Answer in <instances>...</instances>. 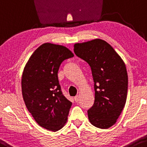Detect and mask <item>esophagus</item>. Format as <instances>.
Masks as SVG:
<instances>
[{
  "instance_id": "34e87169",
  "label": "esophagus",
  "mask_w": 147,
  "mask_h": 147,
  "mask_svg": "<svg viewBox=\"0 0 147 147\" xmlns=\"http://www.w3.org/2000/svg\"><path fill=\"white\" fill-rule=\"evenodd\" d=\"M75 102H78L79 101V95H77V96L75 97Z\"/></svg>"
}]
</instances>
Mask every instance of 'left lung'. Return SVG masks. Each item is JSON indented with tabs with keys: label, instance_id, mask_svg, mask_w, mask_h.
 Returning <instances> with one entry per match:
<instances>
[{
	"label": "left lung",
	"instance_id": "obj_1",
	"mask_svg": "<svg viewBox=\"0 0 147 147\" xmlns=\"http://www.w3.org/2000/svg\"><path fill=\"white\" fill-rule=\"evenodd\" d=\"M75 54L92 71L95 101L88 111L90 123L100 129L115 124L126 104L128 75L126 65L111 45L102 39L75 44Z\"/></svg>",
	"mask_w": 147,
	"mask_h": 147
}]
</instances>
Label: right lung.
Instances as JSON below:
<instances>
[{
  "mask_svg": "<svg viewBox=\"0 0 147 147\" xmlns=\"http://www.w3.org/2000/svg\"><path fill=\"white\" fill-rule=\"evenodd\" d=\"M74 55L65 47L45 43L34 51L21 79L26 106L42 127L57 131L67 120L72 102L64 96L58 70L64 60Z\"/></svg>",
  "mask_w": 147,
  "mask_h": 147,
  "instance_id": "add662e5",
  "label": "right lung"
}]
</instances>
